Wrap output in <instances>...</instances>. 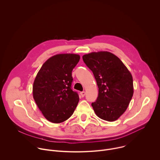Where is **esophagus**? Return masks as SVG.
<instances>
[{
  "label": "esophagus",
  "mask_w": 160,
  "mask_h": 160,
  "mask_svg": "<svg viewBox=\"0 0 160 160\" xmlns=\"http://www.w3.org/2000/svg\"><path fill=\"white\" fill-rule=\"evenodd\" d=\"M80 95H81V96L83 98V97L85 96V92H80Z\"/></svg>",
  "instance_id": "esophagus-1"
}]
</instances>
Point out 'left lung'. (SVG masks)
Masks as SVG:
<instances>
[{"instance_id":"left-lung-1","label":"left lung","mask_w":160,"mask_h":160,"mask_svg":"<svg viewBox=\"0 0 160 160\" xmlns=\"http://www.w3.org/2000/svg\"><path fill=\"white\" fill-rule=\"evenodd\" d=\"M82 58L93 72L99 88L98 99L92 103L96 115L108 122L118 120L133 94L131 73L117 56L108 51L90 52Z\"/></svg>"}]
</instances>
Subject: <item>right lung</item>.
<instances>
[{"instance_id": "add662e5", "label": "right lung", "mask_w": 160, "mask_h": 160, "mask_svg": "<svg viewBox=\"0 0 160 160\" xmlns=\"http://www.w3.org/2000/svg\"><path fill=\"white\" fill-rule=\"evenodd\" d=\"M80 56L59 54L45 61L37 74L33 85V97L43 117L60 123L73 115L79 101L72 90V72Z\"/></svg>"}]
</instances>
